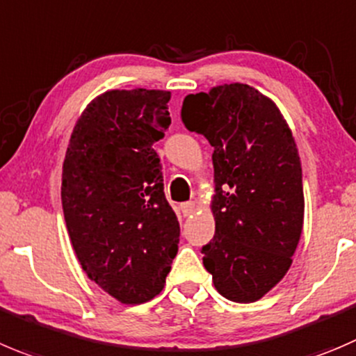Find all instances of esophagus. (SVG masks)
<instances>
[{
	"label": "esophagus",
	"mask_w": 356,
	"mask_h": 356,
	"mask_svg": "<svg viewBox=\"0 0 356 356\" xmlns=\"http://www.w3.org/2000/svg\"><path fill=\"white\" fill-rule=\"evenodd\" d=\"M180 209L181 213H184V216H191L192 213L195 211V204L194 202H184V204H180Z\"/></svg>",
	"instance_id": "obj_1"
}]
</instances>
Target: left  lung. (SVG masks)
<instances>
[{"label":"left lung","instance_id":"8db88e82","mask_svg":"<svg viewBox=\"0 0 356 356\" xmlns=\"http://www.w3.org/2000/svg\"><path fill=\"white\" fill-rule=\"evenodd\" d=\"M188 131L213 147L215 236L201 253L218 293L255 302L292 266L304 223L302 168L276 104L246 83L188 94Z\"/></svg>","mask_w":356,"mask_h":356}]
</instances>
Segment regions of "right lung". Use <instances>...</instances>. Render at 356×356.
I'll return each mask as SVG.
<instances>
[{
    "mask_svg": "<svg viewBox=\"0 0 356 356\" xmlns=\"http://www.w3.org/2000/svg\"><path fill=\"white\" fill-rule=\"evenodd\" d=\"M168 90H108L76 120L63 164L64 220L76 259L122 304L164 289L180 223L154 143L171 124Z\"/></svg>",
    "mask_w": 356,
    "mask_h": 356,
    "instance_id": "add662e5",
    "label": "right lung"
}]
</instances>
